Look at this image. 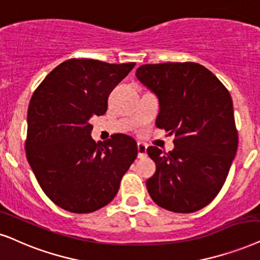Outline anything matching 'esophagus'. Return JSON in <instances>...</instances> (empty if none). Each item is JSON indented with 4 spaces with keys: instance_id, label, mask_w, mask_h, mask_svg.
<instances>
[{
    "instance_id": "obj_1",
    "label": "esophagus",
    "mask_w": 260,
    "mask_h": 260,
    "mask_svg": "<svg viewBox=\"0 0 260 260\" xmlns=\"http://www.w3.org/2000/svg\"><path fill=\"white\" fill-rule=\"evenodd\" d=\"M137 153H138V159H142L147 155V146H144L143 143L137 144Z\"/></svg>"
}]
</instances>
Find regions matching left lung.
<instances>
[{"label":"left lung","mask_w":260,"mask_h":260,"mask_svg":"<svg viewBox=\"0 0 260 260\" xmlns=\"http://www.w3.org/2000/svg\"><path fill=\"white\" fill-rule=\"evenodd\" d=\"M137 79L156 94V126L174 134V150L147 149L156 172L147 180L151 200L173 212L207 207L223 186L238 149L233 101L223 83L194 62L144 64Z\"/></svg>","instance_id":"obj_1"}]
</instances>
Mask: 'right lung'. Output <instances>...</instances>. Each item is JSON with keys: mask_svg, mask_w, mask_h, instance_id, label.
I'll return each instance as SVG.
<instances>
[{"mask_svg": "<svg viewBox=\"0 0 260 260\" xmlns=\"http://www.w3.org/2000/svg\"><path fill=\"white\" fill-rule=\"evenodd\" d=\"M134 67L72 58L57 66L33 93L26 156L46 196L64 210L87 214L105 207L136 159L134 138L116 134L96 143L89 124L106 112L110 93Z\"/></svg>", "mask_w": 260, "mask_h": 260, "instance_id": "1", "label": "right lung"}]
</instances>
